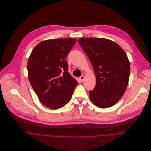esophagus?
<instances>
[{
  "instance_id": "esophagus-1",
  "label": "esophagus",
  "mask_w": 151,
  "mask_h": 151,
  "mask_svg": "<svg viewBox=\"0 0 151 151\" xmlns=\"http://www.w3.org/2000/svg\"><path fill=\"white\" fill-rule=\"evenodd\" d=\"M84 78H85V76H81L80 77V80L81 81H83L84 80Z\"/></svg>"
}]
</instances>
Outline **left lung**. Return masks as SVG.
I'll list each match as a JSON object with an SVG mask.
<instances>
[{
	"mask_svg": "<svg viewBox=\"0 0 151 151\" xmlns=\"http://www.w3.org/2000/svg\"><path fill=\"white\" fill-rule=\"evenodd\" d=\"M78 43L92 63L96 83L89 92L92 103L101 108L116 104L127 88L130 65L125 51L104 38H80Z\"/></svg>",
	"mask_w": 151,
	"mask_h": 151,
	"instance_id": "1",
	"label": "left lung"
}]
</instances>
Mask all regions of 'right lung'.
<instances>
[{
    "label": "right lung",
    "mask_w": 151,
    "mask_h": 151,
    "mask_svg": "<svg viewBox=\"0 0 151 151\" xmlns=\"http://www.w3.org/2000/svg\"><path fill=\"white\" fill-rule=\"evenodd\" d=\"M77 42L74 38L49 39L36 45L28 62V77L40 101L56 109L71 100L78 83L68 72L67 54Z\"/></svg>",
    "instance_id": "obj_1"
}]
</instances>
